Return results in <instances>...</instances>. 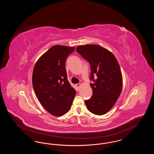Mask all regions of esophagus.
<instances>
[{"instance_id": "esophagus-1", "label": "esophagus", "mask_w": 154, "mask_h": 154, "mask_svg": "<svg viewBox=\"0 0 154 154\" xmlns=\"http://www.w3.org/2000/svg\"><path fill=\"white\" fill-rule=\"evenodd\" d=\"M80 86L81 84H79H79H76V87L78 88V89H79V88L80 87Z\"/></svg>"}]
</instances>
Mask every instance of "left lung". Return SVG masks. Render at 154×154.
Segmentation results:
<instances>
[{"label":"left lung","mask_w":154,"mask_h":154,"mask_svg":"<svg viewBox=\"0 0 154 154\" xmlns=\"http://www.w3.org/2000/svg\"><path fill=\"white\" fill-rule=\"evenodd\" d=\"M76 51L91 65L90 80L94 82L90 85L93 94L85 101L87 107L94 114L103 115L114 106L121 92L122 76L119 65L111 52L97 45H79Z\"/></svg>","instance_id":"1"}]
</instances>
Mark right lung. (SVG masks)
Listing matches in <instances>:
<instances>
[{
	"mask_svg": "<svg viewBox=\"0 0 154 154\" xmlns=\"http://www.w3.org/2000/svg\"><path fill=\"white\" fill-rule=\"evenodd\" d=\"M75 47L55 45L38 59L33 71L32 84L39 102L52 115L59 117L70 110L76 94L65 69L67 57Z\"/></svg>",
	"mask_w": 154,
	"mask_h": 154,
	"instance_id": "obj_1",
	"label": "right lung"
}]
</instances>
